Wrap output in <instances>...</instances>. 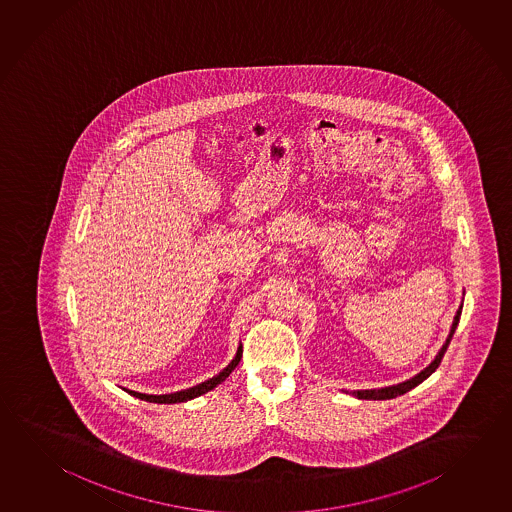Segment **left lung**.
<instances>
[{
	"label": "left lung",
	"mask_w": 512,
	"mask_h": 512,
	"mask_svg": "<svg viewBox=\"0 0 512 512\" xmlns=\"http://www.w3.org/2000/svg\"><path fill=\"white\" fill-rule=\"evenodd\" d=\"M460 314H462V305L458 307L457 314H455V320H453V325H451V331H449V336L446 338V343L442 345V349L439 350V354L435 356V359L431 361L428 367L421 370L417 376H413L412 379H406L403 383H397V385L385 386V388H374V390H352L350 394L356 395L358 399H372V401H383V399H394L397 395L406 394V392H410L412 388H415L417 385H421L422 381L426 379V377H430L437 368H439L440 361L444 358V354H446V350L449 347V341L453 338V334L457 331L458 322H460Z\"/></svg>",
	"instance_id": "8db88e82"
}]
</instances>
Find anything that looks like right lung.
<instances>
[{"label": "right lung", "instance_id": "1", "mask_svg": "<svg viewBox=\"0 0 512 512\" xmlns=\"http://www.w3.org/2000/svg\"><path fill=\"white\" fill-rule=\"evenodd\" d=\"M243 358V347H239L237 349V354H235V358L228 363V367L223 368L217 376L212 377V379H208V381H203V383H199V385L192 386V388H187V390H181V392H174V394H163V395H149V394H140V392H135V390H126L127 394L135 395L138 399H142V401H149V403H158V404H174V403H185V401H190V399H194V397H199V395L207 394L210 390H214L219 383H223L226 377L232 374V370H234L237 365H239V361Z\"/></svg>", "mask_w": 512, "mask_h": 512}]
</instances>
